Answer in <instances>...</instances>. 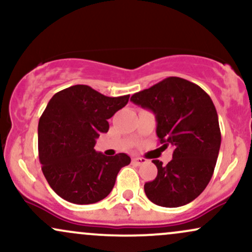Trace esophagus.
Here are the masks:
<instances>
[{
	"label": "esophagus",
	"mask_w": 252,
	"mask_h": 252,
	"mask_svg": "<svg viewBox=\"0 0 252 252\" xmlns=\"http://www.w3.org/2000/svg\"><path fill=\"white\" fill-rule=\"evenodd\" d=\"M147 160L144 158H132V163L137 164V166H141V164L146 163Z\"/></svg>",
	"instance_id": "1"
}]
</instances>
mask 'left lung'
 <instances>
[{
  "label": "left lung",
  "mask_w": 252,
  "mask_h": 252,
  "mask_svg": "<svg viewBox=\"0 0 252 252\" xmlns=\"http://www.w3.org/2000/svg\"><path fill=\"white\" fill-rule=\"evenodd\" d=\"M130 100L154 112L161 148H173L167 164L153 160L158 175L144 184L146 195L162 207L193 201L209 185L220 148L218 115L211 97L194 83L168 77Z\"/></svg>",
  "instance_id": "left-lung-1"
}]
</instances>
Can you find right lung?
I'll return each mask as SVG.
<instances>
[{
  "mask_svg": "<svg viewBox=\"0 0 252 252\" xmlns=\"http://www.w3.org/2000/svg\"><path fill=\"white\" fill-rule=\"evenodd\" d=\"M128 100L129 94L106 97L88 85L70 86L51 98L39 121L37 146L43 175L58 195L78 205L109 195L131 160L124 153L105 156L94 147Z\"/></svg>",
  "mask_w": 252,
  "mask_h": 252,
  "instance_id": "right-lung-1",
  "label": "right lung"
}]
</instances>
